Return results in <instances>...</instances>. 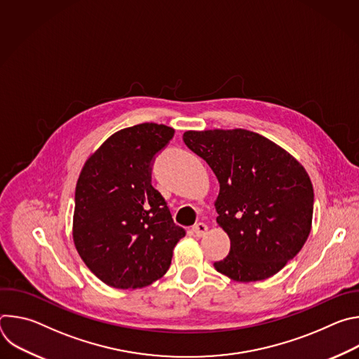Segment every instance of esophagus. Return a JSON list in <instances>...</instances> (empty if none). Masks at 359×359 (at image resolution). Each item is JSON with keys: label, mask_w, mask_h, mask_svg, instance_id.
I'll use <instances>...</instances> for the list:
<instances>
[{"label": "esophagus", "mask_w": 359, "mask_h": 359, "mask_svg": "<svg viewBox=\"0 0 359 359\" xmlns=\"http://www.w3.org/2000/svg\"><path fill=\"white\" fill-rule=\"evenodd\" d=\"M208 231H209V227H208V224H204V223H197V224L193 227V233H194L197 237L206 236Z\"/></svg>", "instance_id": "esophagus-1"}]
</instances>
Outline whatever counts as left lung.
<instances>
[{"label": "left lung", "mask_w": 359, "mask_h": 359, "mask_svg": "<svg viewBox=\"0 0 359 359\" xmlns=\"http://www.w3.org/2000/svg\"><path fill=\"white\" fill-rule=\"evenodd\" d=\"M183 140L220 183L217 224L231 248L215 269L237 283L277 274L313 227L314 189L304 166L273 140L245 129L187 130Z\"/></svg>", "instance_id": "left-lung-1"}]
</instances>
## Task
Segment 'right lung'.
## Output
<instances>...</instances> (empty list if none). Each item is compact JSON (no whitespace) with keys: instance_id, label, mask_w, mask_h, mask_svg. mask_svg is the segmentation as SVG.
Listing matches in <instances>:
<instances>
[{"instance_id":"add662e5","label":"right lung","mask_w":359,"mask_h":359,"mask_svg":"<svg viewBox=\"0 0 359 359\" xmlns=\"http://www.w3.org/2000/svg\"><path fill=\"white\" fill-rule=\"evenodd\" d=\"M175 129L140 123L111 135L83 163L75 189L74 244L109 287L137 290L162 278L186 231L150 183L153 156Z\"/></svg>"}]
</instances>
